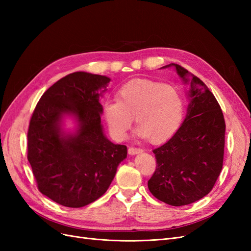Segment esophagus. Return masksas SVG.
<instances>
[{
    "mask_svg": "<svg viewBox=\"0 0 251 251\" xmlns=\"http://www.w3.org/2000/svg\"><path fill=\"white\" fill-rule=\"evenodd\" d=\"M127 151H128V154H130V155H137L139 153H142V150L139 149V148H133V147H131V148H128Z\"/></svg>",
    "mask_w": 251,
    "mask_h": 251,
    "instance_id": "1",
    "label": "esophagus"
}]
</instances>
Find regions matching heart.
Here are the masks:
<instances>
[{"label":"heart","mask_w":251,"mask_h":251,"mask_svg":"<svg viewBox=\"0 0 251 251\" xmlns=\"http://www.w3.org/2000/svg\"><path fill=\"white\" fill-rule=\"evenodd\" d=\"M118 100H107L102 114L109 131L117 140L126 137L135 121L136 136L159 143L178 131L184 115V100L172 85L155 80H132L121 87Z\"/></svg>","instance_id":"heart-1"}]
</instances>
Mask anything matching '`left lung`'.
Listing matches in <instances>:
<instances>
[{"label":"left lung","mask_w":251,"mask_h":251,"mask_svg":"<svg viewBox=\"0 0 251 251\" xmlns=\"http://www.w3.org/2000/svg\"><path fill=\"white\" fill-rule=\"evenodd\" d=\"M184 85L188 105L178 131L155 149L157 166L150 192L173 206L194 203L214 187L223 166L225 121L221 108L205 83L184 68L170 64Z\"/></svg>","instance_id":"left-lung-1"}]
</instances>
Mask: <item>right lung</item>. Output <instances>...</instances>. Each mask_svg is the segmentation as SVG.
Returning <instances> with one entry per match:
<instances>
[{
  "label": "right lung",
  "mask_w": 251,
  "mask_h": 251,
  "mask_svg": "<svg viewBox=\"0 0 251 251\" xmlns=\"http://www.w3.org/2000/svg\"><path fill=\"white\" fill-rule=\"evenodd\" d=\"M110 81L82 71L67 75L43 94L30 120L28 161L37 186L63 206L97 200L126 158V147L110 141L101 125L100 98Z\"/></svg>",
  "instance_id": "1"
}]
</instances>
